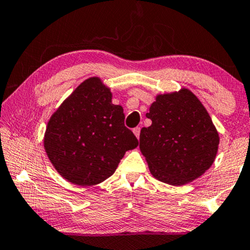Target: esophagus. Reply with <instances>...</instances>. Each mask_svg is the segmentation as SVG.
<instances>
[{
    "instance_id": "1",
    "label": "esophagus",
    "mask_w": 250,
    "mask_h": 250,
    "mask_svg": "<svg viewBox=\"0 0 250 250\" xmlns=\"http://www.w3.org/2000/svg\"><path fill=\"white\" fill-rule=\"evenodd\" d=\"M133 133L135 134V136H136L137 139H139V137H140V133H141V128H140V127L134 128V129H133Z\"/></svg>"
}]
</instances>
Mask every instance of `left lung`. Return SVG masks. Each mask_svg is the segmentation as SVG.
<instances>
[{
	"label": "left lung",
	"mask_w": 250,
	"mask_h": 250,
	"mask_svg": "<svg viewBox=\"0 0 250 250\" xmlns=\"http://www.w3.org/2000/svg\"><path fill=\"white\" fill-rule=\"evenodd\" d=\"M140 133V150L155 179L183 186L214 163L220 137L208 111L189 89L156 96Z\"/></svg>",
	"instance_id": "8db88e82"
}]
</instances>
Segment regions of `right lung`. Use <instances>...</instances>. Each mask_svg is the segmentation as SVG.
Here are the masks:
<instances>
[{"label":"right lung","mask_w":250,"mask_h":250,"mask_svg":"<svg viewBox=\"0 0 250 250\" xmlns=\"http://www.w3.org/2000/svg\"><path fill=\"white\" fill-rule=\"evenodd\" d=\"M99 77L83 81L50 117L44 149L51 165L74 185L95 186L115 173L125 151L139 146L125 125L121 105Z\"/></svg>","instance_id":"add662e5"}]
</instances>
